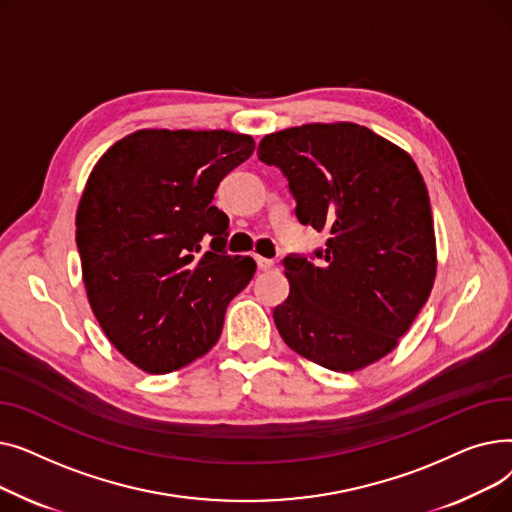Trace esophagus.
<instances>
[{
	"label": "esophagus",
	"mask_w": 512,
	"mask_h": 512,
	"mask_svg": "<svg viewBox=\"0 0 512 512\" xmlns=\"http://www.w3.org/2000/svg\"><path fill=\"white\" fill-rule=\"evenodd\" d=\"M257 259V265H259V270H263V272H267V270H272V267L276 265L274 263V259H265V257H255Z\"/></svg>",
	"instance_id": "34e87169"
}]
</instances>
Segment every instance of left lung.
<instances>
[{
  "label": "left lung",
  "mask_w": 512,
  "mask_h": 512,
  "mask_svg": "<svg viewBox=\"0 0 512 512\" xmlns=\"http://www.w3.org/2000/svg\"><path fill=\"white\" fill-rule=\"evenodd\" d=\"M257 155L278 166L303 226L326 232L311 263L284 259L288 299L274 309L282 340L340 373L394 351L436 280V234L413 157L353 122L265 134Z\"/></svg>",
  "instance_id": "left-lung-1"
}]
</instances>
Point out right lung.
Listing matches in <instances>:
<instances>
[{"label": "right lung", "instance_id": "1", "mask_svg": "<svg viewBox=\"0 0 512 512\" xmlns=\"http://www.w3.org/2000/svg\"><path fill=\"white\" fill-rule=\"evenodd\" d=\"M253 149L251 134L143 128L107 149L87 178L76 209L87 299L107 340L147 373L203 357L255 276L251 257L224 253L228 215L211 205Z\"/></svg>", "mask_w": 512, "mask_h": 512}]
</instances>
